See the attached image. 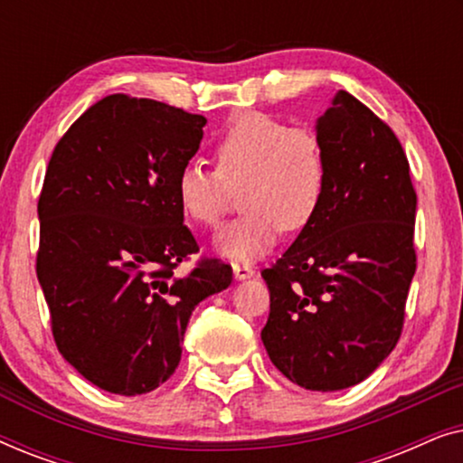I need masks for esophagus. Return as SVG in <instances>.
I'll list each match as a JSON object with an SVG mask.
<instances>
[{"mask_svg":"<svg viewBox=\"0 0 463 463\" xmlns=\"http://www.w3.org/2000/svg\"><path fill=\"white\" fill-rule=\"evenodd\" d=\"M232 269H233V276H236V280H249V278L255 276V269L250 268L249 263H232Z\"/></svg>","mask_w":463,"mask_h":463,"instance_id":"esophagus-1","label":"esophagus"}]
</instances>
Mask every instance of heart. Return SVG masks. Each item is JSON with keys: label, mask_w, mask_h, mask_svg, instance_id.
Instances as JSON below:
<instances>
[{"label": "heart", "mask_w": 463, "mask_h": 463, "mask_svg": "<svg viewBox=\"0 0 463 463\" xmlns=\"http://www.w3.org/2000/svg\"><path fill=\"white\" fill-rule=\"evenodd\" d=\"M217 170L187 162L175 183L176 202L189 221L217 227L242 189L244 214L214 238L230 259H255L276 244L280 232L307 230L326 189V156L318 135L290 128L268 113L233 118L214 143Z\"/></svg>", "instance_id": "heart-1"}]
</instances>
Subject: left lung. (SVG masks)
<instances>
[{
	"instance_id": "8db88e82",
	"label": "left lung",
	"mask_w": 463,
	"mask_h": 463,
	"mask_svg": "<svg viewBox=\"0 0 463 463\" xmlns=\"http://www.w3.org/2000/svg\"><path fill=\"white\" fill-rule=\"evenodd\" d=\"M326 156L320 211L261 276V341L306 390L364 382L394 350L415 276V208L402 145L369 107L339 90L316 119Z\"/></svg>"
}]
</instances>
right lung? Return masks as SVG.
Returning a JSON list of instances; mask_svg holds the SVG:
<instances>
[{
	"label": "right lung",
	"instance_id": "add662e5",
	"mask_svg": "<svg viewBox=\"0 0 463 463\" xmlns=\"http://www.w3.org/2000/svg\"><path fill=\"white\" fill-rule=\"evenodd\" d=\"M206 118L111 94L52 151L37 202L42 284L62 358L111 394L156 390L181 360L195 306L232 284L183 225L175 183L200 149Z\"/></svg>",
	"mask_w": 463,
	"mask_h": 463
}]
</instances>
